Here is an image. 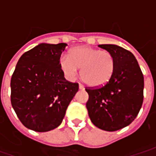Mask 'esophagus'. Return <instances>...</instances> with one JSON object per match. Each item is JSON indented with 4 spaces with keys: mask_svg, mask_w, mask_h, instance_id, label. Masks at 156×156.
I'll return each mask as SVG.
<instances>
[{
    "mask_svg": "<svg viewBox=\"0 0 156 156\" xmlns=\"http://www.w3.org/2000/svg\"><path fill=\"white\" fill-rule=\"evenodd\" d=\"M78 87H79V89H80V90H83V89H84V86H83V85H82V84H79V86H78Z\"/></svg>",
    "mask_w": 156,
    "mask_h": 156,
    "instance_id": "1",
    "label": "esophagus"
}]
</instances>
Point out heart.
Returning <instances> with one entry per match:
<instances>
[{
	"label": "heart",
	"instance_id": "1",
	"mask_svg": "<svg viewBox=\"0 0 156 156\" xmlns=\"http://www.w3.org/2000/svg\"><path fill=\"white\" fill-rule=\"evenodd\" d=\"M59 67L66 78L73 80L81 69L83 80L92 87H102L108 83L115 73L116 62L114 55L106 50L88 46L72 48L68 55L59 58Z\"/></svg>",
	"mask_w": 156,
	"mask_h": 156
}]
</instances>
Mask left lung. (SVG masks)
<instances>
[{
    "label": "left lung",
    "mask_w": 156,
    "mask_h": 156,
    "mask_svg": "<svg viewBox=\"0 0 156 156\" xmlns=\"http://www.w3.org/2000/svg\"><path fill=\"white\" fill-rule=\"evenodd\" d=\"M114 55L116 62L110 80L97 88H86L88 115L96 127L116 131L130 124L144 98V76L132 52L115 44L98 45Z\"/></svg>",
    "instance_id": "8db88e82"
}]
</instances>
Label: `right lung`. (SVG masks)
I'll return each mask as SVG.
<instances>
[{
	"instance_id": "add662e5",
	"label": "right lung",
	"mask_w": 156,
	"mask_h": 156,
	"mask_svg": "<svg viewBox=\"0 0 156 156\" xmlns=\"http://www.w3.org/2000/svg\"><path fill=\"white\" fill-rule=\"evenodd\" d=\"M66 43H40L26 51L11 79V102L22 124L47 132L61 124L78 83L64 78L59 58Z\"/></svg>"
}]
</instances>
